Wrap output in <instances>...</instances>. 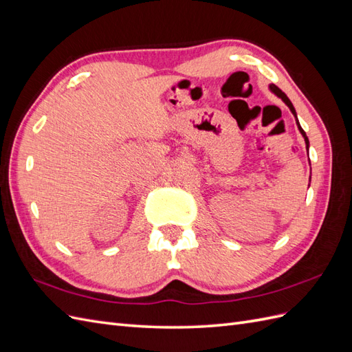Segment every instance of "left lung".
Listing matches in <instances>:
<instances>
[{"label":"left lung","instance_id":"1","mask_svg":"<svg viewBox=\"0 0 352 352\" xmlns=\"http://www.w3.org/2000/svg\"><path fill=\"white\" fill-rule=\"evenodd\" d=\"M269 90H270V92H272V94H275L278 98H281L283 101L285 102V105H287L288 108H290V111H292V113H293V116L296 117V124H297V129H299V132L302 133V137H303V140H305V144H306V150H309V140H308V137H306L305 131L302 129V126H300V123H299V119H297L296 110H294V107H293V104H292L290 99H288V98H287V95L283 92V90L279 89V87H276L275 85H269Z\"/></svg>","mask_w":352,"mask_h":352}]
</instances>
